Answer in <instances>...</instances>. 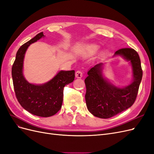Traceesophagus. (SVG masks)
<instances>
[{
	"instance_id": "obj_1",
	"label": "esophagus",
	"mask_w": 154,
	"mask_h": 154,
	"mask_svg": "<svg viewBox=\"0 0 154 154\" xmlns=\"http://www.w3.org/2000/svg\"><path fill=\"white\" fill-rule=\"evenodd\" d=\"M75 76L76 78H81L83 76V72L80 71H77L75 73Z\"/></svg>"
}]
</instances>
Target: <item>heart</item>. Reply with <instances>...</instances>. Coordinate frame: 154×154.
<instances>
[{
  "label": "heart",
  "mask_w": 154,
  "mask_h": 154,
  "mask_svg": "<svg viewBox=\"0 0 154 154\" xmlns=\"http://www.w3.org/2000/svg\"><path fill=\"white\" fill-rule=\"evenodd\" d=\"M100 49L99 45L97 44H87L79 49V54L83 57H91L96 54Z\"/></svg>",
  "instance_id": "heart-1"
}]
</instances>
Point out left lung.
I'll return each instance as SVG.
<instances>
[{
    "instance_id": "1",
    "label": "left lung",
    "mask_w": 154,
    "mask_h": 154,
    "mask_svg": "<svg viewBox=\"0 0 154 154\" xmlns=\"http://www.w3.org/2000/svg\"><path fill=\"white\" fill-rule=\"evenodd\" d=\"M116 56L122 57L131 66L132 79L128 85L117 87L111 83L103 73V62L90 69L85 79L87 109L98 118L109 119L128 109L138 92L143 76L138 54L134 49L122 48L115 53L113 57Z\"/></svg>"
}]
</instances>
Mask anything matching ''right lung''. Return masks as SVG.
I'll return each instance as SVG.
<instances>
[{"mask_svg":"<svg viewBox=\"0 0 154 154\" xmlns=\"http://www.w3.org/2000/svg\"><path fill=\"white\" fill-rule=\"evenodd\" d=\"M43 32L37 34L18 50L12 67V77L16 96L21 106L29 113L42 117L56 114L63 101V90L75 79V71H59L50 81L43 84L29 83L23 75V62L29 46L45 38Z\"/></svg>","mask_w":154,"mask_h":154,"instance_id":"right-lung-1","label":"right lung"}]
</instances>
